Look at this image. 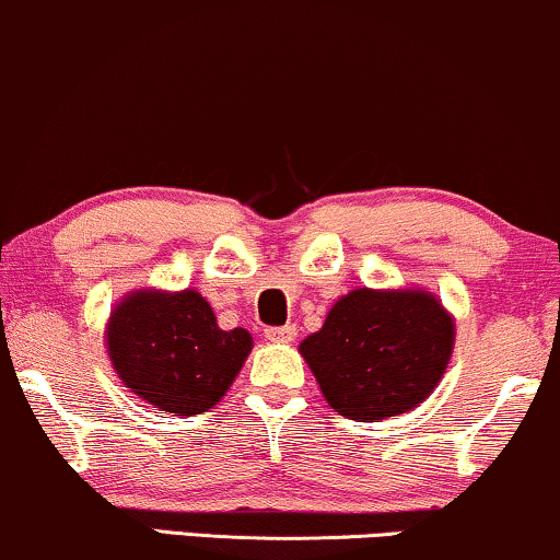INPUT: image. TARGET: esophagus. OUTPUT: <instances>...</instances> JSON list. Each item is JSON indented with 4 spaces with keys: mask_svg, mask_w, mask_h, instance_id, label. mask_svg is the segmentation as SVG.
I'll return each instance as SVG.
<instances>
[{
    "mask_svg": "<svg viewBox=\"0 0 560 560\" xmlns=\"http://www.w3.org/2000/svg\"><path fill=\"white\" fill-rule=\"evenodd\" d=\"M266 338L271 343H292L296 338V328L294 325H284V328H268Z\"/></svg>",
    "mask_w": 560,
    "mask_h": 560,
    "instance_id": "34e87169",
    "label": "esophagus"
}]
</instances>
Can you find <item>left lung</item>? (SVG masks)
Listing matches in <instances>:
<instances>
[{"label":"left lung","instance_id":"left-lung-1","mask_svg":"<svg viewBox=\"0 0 560 560\" xmlns=\"http://www.w3.org/2000/svg\"><path fill=\"white\" fill-rule=\"evenodd\" d=\"M455 317L421 287H357L330 307L300 353L338 416L374 423L413 410L442 382Z\"/></svg>","mask_w":560,"mask_h":560}]
</instances>
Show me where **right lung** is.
I'll return each instance as SVG.
<instances>
[{
	"mask_svg": "<svg viewBox=\"0 0 560 560\" xmlns=\"http://www.w3.org/2000/svg\"><path fill=\"white\" fill-rule=\"evenodd\" d=\"M113 372L152 408L196 416L214 408L253 349L245 328L222 330L196 289H133L105 323Z\"/></svg>",
	"mask_w": 560,
	"mask_h": 560,
	"instance_id": "1",
	"label": "right lung"
}]
</instances>
